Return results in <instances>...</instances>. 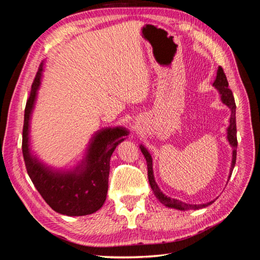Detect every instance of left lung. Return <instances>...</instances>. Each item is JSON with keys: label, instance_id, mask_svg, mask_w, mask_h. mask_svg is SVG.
Instances as JSON below:
<instances>
[{"label": "left lung", "instance_id": "8db88e82", "mask_svg": "<svg viewBox=\"0 0 260 260\" xmlns=\"http://www.w3.org/2000/svg\"><path fill=\"white\" fill-rule=\"evenodd\" d=\"M214 86L219 91L220 98H221L222 103L225 104L228 107L231 109V117H230V125L228 127V141L231 144L233 152H232V162H231V168H230V174H229V179L231 178L233 168L235 166V160H237V147H238V139H237V122H235V108H237V105H235L234 102V96L232 91L229 89V83H228L225 74L223 73L222 67L218 68L217 70V76H216V80L214 82ZM141 152L143 153L145 159H146V164H147V176H148V181H149V185H151L152 190L155 194V196L157 198L161 204H164L165 206L170 207V208H176V209H180V210H190V209H201L204 207H207L210 204L214 203L215 201H211L209 203L206 204H199V205H193V204H186L181 202L179 200L176 199H170L168 196L165 195L160 188L157 185L155 178H154V174H153V160H152V156L147 152V149L141 145ZM228 179V181H229Z\"/></svg>", "mask_w": 260, "mask_h": 260}]
</instances>
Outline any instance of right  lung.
<instances>
[{"mask_svg": "<svg viewBox=\"0 0 260 260\" xmlns=\"http://www.w3.org/2000/svg\"><path fill=\"white\" fill-rule=\"evenodd\" d=\"M42 72L43 62L31 85L23 118L21 147L27 172L38 192L53 210L66 216L93 214L103 206L106 200L111 156L129 132L120 127L98 131L90 140L83 161L73 171L53 170L39 161L30 152L29 122Z\"/></svg>", "mask_w": 260, "mask_h": 260, "instance_id": "1", "label": "right lung"}]
</instances>
